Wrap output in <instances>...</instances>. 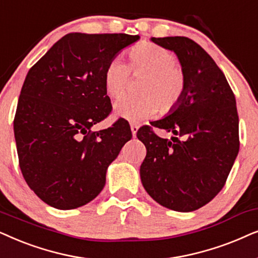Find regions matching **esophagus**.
<instances>
[{
	"label": "esophagus",
	"instance_id": "34e87169",
	"mask_svg": "<svg viewBox=\"0 0 258 258\" xmlns=\"http://www.w3.org/2000/svg\"><path fill=\"white\" fill-rule=\"evenodd\" d=\"M138 128H139L138 125H136V123H131V131H132L133 137H136L137 131H138Z\"/></svg>",
	"mask_w": 258,
	"mask_h": 258
}]
</instances>
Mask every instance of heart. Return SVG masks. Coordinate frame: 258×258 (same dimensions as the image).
<instances>
[{
  "label": "heart",
  "mask_w": 258,
  "mask_h": 258,
  "mask_svg": "<svg viewBox=\"0 0 258 258\" xmlns=\"http://www.w3.org/2000/svg\"><path fill=\"white\" fill-rule=\"evenodd\" d=\"M131 66L119 57L108 62L104 72L105 91L111 98L125 93L130 74L146 72L140 97H123L114 106L118 118L138 122L161 112L167 113L179 104L186 88L184 72L176 63V57L166 48L154 43H143L130 51Z\"/></svg>",
  "instance_id": "heart-1"
}]
</instances>
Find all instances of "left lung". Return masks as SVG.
<instances>
[{"label": "left lung", "instance_id": "1", "mask_svg": "<svg viewBox=\"0 0 258 258\" xmlns=\"http://www.w3.org/2000/svg\"><path fill=\"white\" fill-rule=\"evenodd\" d=\"M151 41L176 53L186 88L169 114L151 123L173 133L171 140L158 137L151 126L137 132L147 151L140 178L157 203L174 211H195L222 190L238 154L235 94L214 59L194 40L167 36Z\"/></svg>", "mask_w": 258, "mask_h": 258}]
</instances>
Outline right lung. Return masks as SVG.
<instances>
[{"instance_id":"1","label":"right lung","mask_w":258,"mask_h":258,"mask_svg":"<svg viewBox=\"0 0 258 258\" xmlns=\"http://www.w3.org/2000/svg\"><path fill=\"white\" fill-rule=\"evenodd\" d=\"M138 40L127 34L70 33L27 74L14 119L20 169L50 207L71 210L93 201L105 186L109 164L132 138L122 118L101 131L91 127L112 111L106 66Z\"/></svg>"}]
</instances>
